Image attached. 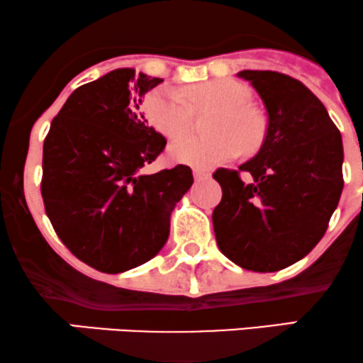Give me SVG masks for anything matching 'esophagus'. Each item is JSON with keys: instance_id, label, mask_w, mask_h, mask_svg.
Returning a JSON list of instances; mask_svg holds the SVG:
<instances>
[{"instance_id": "34e87169", "label": "esophagus", "mask_w": 363, "mask_h": 363, "mask_svg": "<svg viewBox=\"0 0 363 363\" xmlns=\"http://www.w3.org/2000/svg\"><path fill=\"white\" fill-rule=\"evenodd\" d=\"M194 177H195V180H207V178H211V171L202 169V168H195Z\"/></svg>"}]
</instances>
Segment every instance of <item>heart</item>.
I'll use <instances>...</instances> for the list:
<instances>
[{
	"instance_id": "heart-1",
	"label": "heart",
	"mask_w": 363,
	"mask_h": 363,
	"mask_svg": "<svg viewBox=\"0 0 363 363\" xmlns=\"http://www.w3.org/2000/svg\"><path fill=\"white\" fill-rule=\"evenodd\" d=\"M182 92L152 89L144 99V115L154 130L168 138L185 135L194 125V109H216L213 137H183L169 147L171 161L194 168H214L242 152H254L266 137L264 120L248 106V92L231 80L195 84Z\"/></svg>"
}]
</instances>
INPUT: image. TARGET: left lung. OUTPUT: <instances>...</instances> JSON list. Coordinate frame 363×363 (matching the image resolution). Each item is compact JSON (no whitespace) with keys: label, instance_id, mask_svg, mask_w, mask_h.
I'll list each match as a JSON object with an SVG mask.
<instances>
[{"label":"left lung","instance_id":"8db88e82","mask_svg":"<svg viewBox=\"0 0 363 363\" xmlns=\"http://www.w3.org/2000/svg\"><path fill=\"white\" fill-rule=\"evenodd\" d=\"M267 111L259 154L238 169L219 168L223 189L213 213L216 240L240 267L274 272L323 238L343 190V142L324 104L298 80L269 70L238 73ZM252 174L250 184L239 171Z\"/></svg>","mask_w":363,"mask_h":363}]
</instances>
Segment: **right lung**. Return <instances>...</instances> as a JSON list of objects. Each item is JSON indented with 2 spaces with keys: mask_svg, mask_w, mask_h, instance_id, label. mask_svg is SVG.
Listing matches in <instances>:
<instances>
[{
  "mask_svg": "<svg viewBox=\"0 0 363 363\" xmlns=\"http://www.w3.org/2000/svg\"><path fill=\"white\" fill-rule=\"evenodd\" d=\"M161 82L118 68L80 85L44 138L40 194L48 218L77 259L108 274L161 250L171 213L194 183L185 164L140 174L166 147L140 113L142 96Z\"/></svg>",
  "mask_w": 363,
  "mask_h": 363,
  "instance_id": "obj_1",
  "label": "right lung"
}]
</instances>
